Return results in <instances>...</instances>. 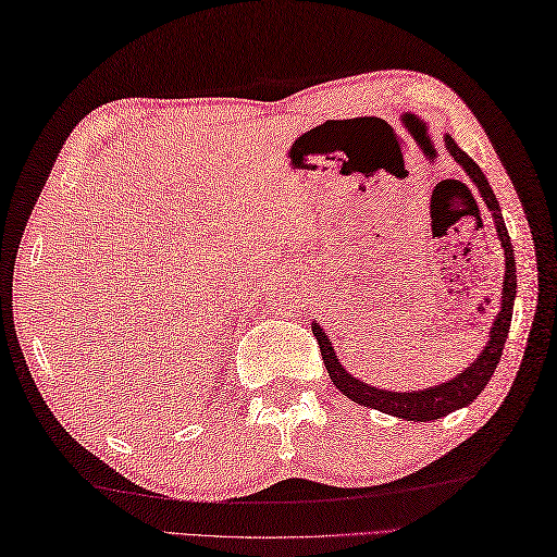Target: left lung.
<instances>
[{
  "mask_svg": "<svg viewBox=\"0 0 557 557\" xmlns=\"http://www.w3.org/2000/svg\"><path fill=\"white\" fill-rule=\"evenodd\" d=\"M445 146L449 156L457 161L463 170L471 183L479 189L481 199L485 201L487 211L493 215L495 231L497 237H500V247L505 252V276H503V290H500V310L495 314V322L487 332V342L483 346V350L475 360L471 362L469 368H463L459 374H454L451 380L435 384V387H425V389H411V392H392V389H380L372 387V384L362 382L358 377H354L342 362H338V356L334 350L332 338L324 334V329L320 322H312V334L320 344L322 358L329 377L336 384V389H342L344 396H348L350 401H356L360 406H370L374 411L389 413L396 418H404V421H413V423H428V421H437L442 416H449L451 411H459V408L469 406L475 396H479L485 384L491 382L493 372L500 362L503 348L507 342L509 334V324H512V310H515V298H517V262H515V249L512 243H509V233L507 225L503 219L500 203H497L493 187L487 183V177L483 175V170L475 165L473 158L461 151L457 141L451 139L449 134H445Z\"/></svg>",
  "mask_w": 557,
  "mask_h": 557,
  "instance_id": "8db88e82",
  "label": "left lung"
}]
</instances>
